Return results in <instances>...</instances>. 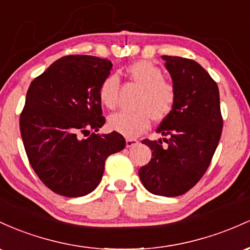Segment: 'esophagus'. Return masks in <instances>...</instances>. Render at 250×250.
Masks as SVG:
<instances>
[{"label": "esophagus", "instance_id": "1", "mask_svg": "<svg viewBox=\"0 0 250 250\" xmlns=\"http://www.w3.org/2000/svg\"><path fill=\"white\" fill-rule=\"evenodd\" d=\"M138 140L134 138H126V147H132L134 145L138 144Z\"/></svg>", "mask_w": 250, "mask_h": 250}]
</instances>
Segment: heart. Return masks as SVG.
Here are the masks:
<instances>
[{"instance_id":"b5f03b06","label":"heart","mask_w":250,"mask_h":250,"mask_svg":"<svg viewBox=\"0 0 250 250\" xmlns=\"http://www.w3.org/2000/svg\"><path fill=\"white\" fill-rule=\"evenodd\" d=\"M127 74L143 89L136 111H120L108 118L113 131L126 137H137L150 127L151 120L163 122L172 113L177 103V91L173 83L165 80L164 72L146 60L137 61L126 68ZM119 79L110 74L99 86V100L110 110L117 107Z\"/></svg>"}]
</instances>
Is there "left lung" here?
<instances>
[{
  "mask_svg": "<svg viewBox=\"0 0 250 250\" xmlns=\"http://www.w3.org/2000/svg\"><path fill=\"white\" fill-rule=\"evenodd\" d=\"M162 59L177 91V103L157 128L167 138L142 142L152 150V158L138 173L150 192L175 197L189 191L208 170L223 119L217 83L200 63L179 57Z\"/></svg>",
  "mask_w": 250,
  "mask_h": 250,
  "instance_id": "left-lung-1",
  "label": "left lung"
}]
</instances>
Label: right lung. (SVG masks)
<instances>
[{
  "label": "right lung",
  "mask_w": 250,
  "mask_h": 250,
  "mask_svg": "<svg viewBox=\"0 0 250 250\" xmlns=\"http://www.w3.org/2000/svg\"><path fill=\"white\" fill-rule=\"evenodd\" d=\"M111 68L107 59L67 55L28 88L20 116L24 150L42 183L58 195L79 197L93 191L107 157L125 147L116 131L94 133L106 122L98 91Z\"/></svg>",
  "instance_id": "obj_1"
}]
</instances>
